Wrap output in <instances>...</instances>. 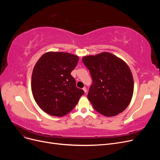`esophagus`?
Returning <instances> with one entry per match:
<instances>
[{
	"label": "esophagus",
	"mask_w": 160,
	"mask_h": 160,
	"mask_svg": "<svg viewBox=\"0 0 160 160\" xmlns=\"http://www.w3.org/2000/svg\"><path fill=\"white\" fill-rule=\"evenodd\" d=\"M83 90L84 91V92H85V93H87V91H88V90H87V88H83Z\"/></svg>",
	"instance_id": "34e87169"
}]
</instances>
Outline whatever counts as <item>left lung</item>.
I'll list each match as a JSON object with an SVG mask.
<instances>
[{
	"instance_id": "8db88e82",
	"label": "left lung",
	"mask_w": 160,
	"mask_h": 160,
	"mask_svg": "<svg viewBox=\"0 0 160 160\" xmlns=\"http://www.w3.org/2000/svg\"><path fill=\"white\" fill-rule=\"evenodd\" d=\"M82 61L93 79L88 98L93 108L106 117L122 113L132 100L134 88L126 62L108 52L85 56Z\"/></svg>"
}]
</instances>
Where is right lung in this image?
Wrapping results in <instances>:
<instances>
[{"mask_svg":"<svg viewBox=\"0 0 160 160\" xmlns=\"http://www.w3.org/2000/svg\"><path fill=\"white\" fill-rule=\"evenodd\" d=\"M79 57L64 52H48L34 67L31 77L33 98L45 113L56 117L69 113L84 94L71 75Z\"/></svg>","mask_w":160,"mask_h":160,"instance_id":"obj_1","label":"right lung"}]
</instances>
